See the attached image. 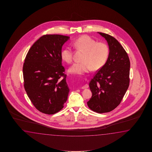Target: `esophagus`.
<instances>
[{
	"label": "esophagus",
	"mask_w": 152,
	"mask_h": 152,
	"mask_svg": "<svg viewBox=\"0 0 152 152\" xmlns=\"http://www.w3.org/2000/svg\"><path fill=\"white\" fill-rule=\"evenodd\" d=\"M88 87V85L87 84H85L83 87H81V88L82 89H85V88H87Z\"/></svg>",
	"instance_id": "obj_1"
}]
</instances>
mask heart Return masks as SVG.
<instances>
[{"mask_svg": "<svg viewBox=\"0 0 152 152\" xmlns=\"http://www.w3.org/2000/svg\"><path fill=\"white\" fill-rule=\"evenodd\" d=\"M77 50L84 52L82 62L75 63L68 69V72L75 75H83L92 69L97 71L106 63L109 55L108 45L104 42H97L89 36L82 35L72 43ZM73 51L71 48L66 47L61 53L62 59L67 64L73 61Z\"/></svg>", "mask_w": 152, "mask_h": 152, "instance_id": "obj_1", "label": "heart"}]
</instances>
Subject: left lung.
Returning a JSON list of instances; mask_svg holds the SVG:
<instances>
[{"instance_id":"left-lung-1","label":"left lung","mask_w":152,"mask_h":152,"mask_svg":"<svg viewBox=\"0 0 152 152\" xmlns=\"http://www.w3.org/2000/svg\"><path fill=\"white\" fill-rule=\"evenodd\" d=\"M98 33L107 40L109 55L103 67L90 82L92 96L87 104L91 110L102 113L115 109L122 100L129 87L130 63L126 52L116 39Z\"/></svg>"}]
</instances>
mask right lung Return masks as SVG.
<instances>
[{
	"instance_id": "obj_1",
	"label": "right lung",
	"mask_w": 152,
	"mask_h": 152,
	"mask_svg": "<svg viewBox=\"0 0 152 152\" xmlns=\"http://www.w3.org/2000/svg\"><path fill=\"white\" fill-rule=\"evenodd\" d=\"M69 37L45 35L29 49L23 64L24 86L34 107L53 115L64 107L69 89L62 66V45Z\"/></svg>"
}]
</instances>
